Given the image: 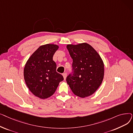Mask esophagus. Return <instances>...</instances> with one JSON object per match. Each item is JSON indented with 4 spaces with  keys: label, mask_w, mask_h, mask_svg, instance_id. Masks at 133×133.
Instances as JSON below:
<instances>
[{
    "label": "esophagus",
    "mask_w": 133,
    "mask_h": 133,
    "mask_svg": "<svg viewBox=\"0 0 133 133\" xmlns=\"http://www.w3.org/2000/svg\"><path fill=\"white\" fill-rule=\"evenodd\" d=\"M62 76H63V77H64V80H66V76H67V74H66V73H63V74H62Z\"/></svg>",
    "instance_id": "obj_1"
}]
</instances>
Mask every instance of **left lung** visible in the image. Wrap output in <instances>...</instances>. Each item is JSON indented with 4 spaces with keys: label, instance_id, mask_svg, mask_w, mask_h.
Segmentation results:
<instances>
[{
    "label": "left lung",
    "instance_id": "obj_1",
    "mask_svg": "<svg viewBox=\"0 0 133 133\" xmlns=\"http://www.w3.org/2000/svg\"><path fill=\"white\" fill-rule=\"evenodd\" d=\"M73 59V74L66 81L72 92L80 97L92 95L99 88L104 76V64L100 55L89 44L83 43L66 46Z\"/></svg>",
    "mask_w": 133,
    "mask_h": 133
}]
</instances>
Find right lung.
Masks as SVG:
<instances>
[{"label":"right lung","mask_w":133,"mask_h":133,"mask_svg":"<svg viewBox=\"0 0 133 133\" xmlns=\"http://www.w3.org/2000/svg\"><path fill=\"white\" fill-rule=\"evenodd\" d=\"M59 46L47 44L40 46L27 60L24 69L26 84L31 92L41 99L51 96L60 82L64 80L56 71L57 65L53 60Z\"/></svg>","instance_id":"obj_1"}]
</instances>
